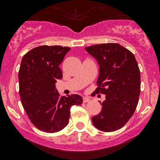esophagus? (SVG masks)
Wrapping results in <instances>:
<instances>
[{
	"label": "esophagus",
	"instance_id": "1",
	"mask_svg": "<svg viewBox=\"0 0 160 160\" xmlns=\"http://www.w3.org/2000/svg\"><path fill=\"white\" fill-rule=\"evenodd\" d=\"M90 101V99L89 98H86V97L83 98V103H88V102H89Z\"/></svg>",
	"mask_w": 160,
	"mask_h": 160
}]
</instances>
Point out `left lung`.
Returning a JSON list of instances; mask_svg holds the SVG:
<instances>
[{
  "instance_id": "8db88e82",
  "label": "left lung",
  "mask_w": 160,
  "mask_h": 160,
  "mask_svg": "<svg viewBox=\"0 0 160 160\" xmlns=\"http://www.w3.org/2000/svg\"><path fill=\"white\" fill-rule=\"evenodd\" d=\"M85 49L100 66L94 93L106 96L101 103L102 111L92 122L103 132L118 130L129 121L138 104L141 89L138 62L133 53L118 43L97 44Z\"/></svg>"
}]
</instances>
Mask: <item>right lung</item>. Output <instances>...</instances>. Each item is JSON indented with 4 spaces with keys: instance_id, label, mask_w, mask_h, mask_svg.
I'll list each match as a JSON object with an SVG mask.
<instances>
[{
    "instance_id": "add662e5",
    "label": "right lung",
    "mask_w": 160,
    "mask_h": 160,
    "mask_svg": "<svg viewBox=\"0 0 160 160\" xmlns=\"http://www.w3.org/2000/svg\"><path fill=\"white\" fill-rule=\"evenodd\" d=\"M70 47L41 46L23 56L18 72L19 94L31 122L38 129L54 133L65 128L70 117V108L80 105L78 94L60 96L56 80L62 78L59 65Z\"/></svg>"
}]
</instances>
